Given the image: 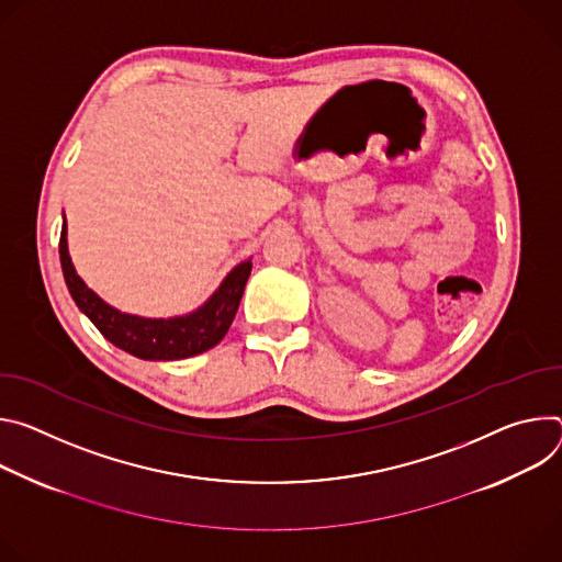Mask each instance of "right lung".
<instances>
[{"label":"right lung","instance_id":"add662e5","mask_svg":"<svg viewBox=\"0 0 562 562\" xmlns=\"http://www.w3.org/2000/svg\"><path fill=\"white\" fill-rule=\"evenodd\" d=\"M59 263H61V272H65L67 288L76 305L80 307V313H85L113 346L122 348L124 352H130L138 359H149V361L187 359L214 348L229 330L245 283L249 279V272H252V259H247L238 263L221 281L214 294L201 307H196L194 313H187L180 317H167V319H154V317L122 313V310L100 299L80 279L69 257L67 218L61 221Z\"/></svg>","mask_w":562,"mask_h":562}]
</instances>
